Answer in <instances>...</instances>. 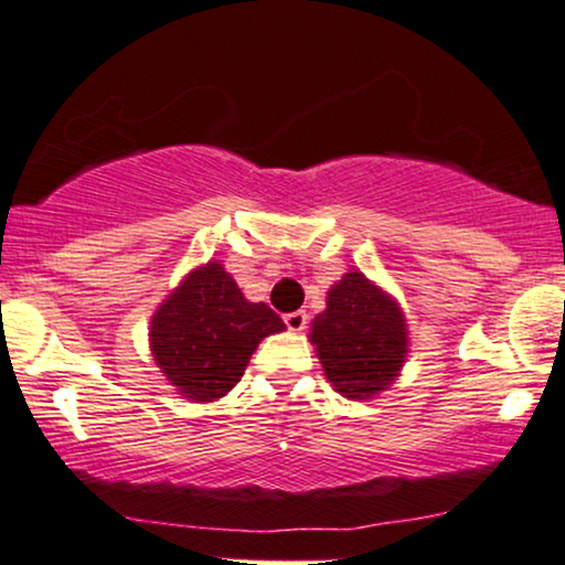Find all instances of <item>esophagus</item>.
<instances>
[{
	"mask_svg": "<svg viewBox=\"0 0 565 565\" xmlns=\"http://www.w3.org/2000/svg\"><path fill=\"white\" fill-rule=\"evenodd\" d=\"M284 323H287L289 331H302L305 326H308V312L305 310L287 312V316H284Z\"/></svg>",
	"mask_w": 565,
	"mask_h": 565,
	"instance_id": "1",
	"label": "esophagus"
}]
</instances>
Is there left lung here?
<instances>
[{
    "mask_svg": "<svg viewBox=\"0 0 565 565\" xmlns=\"http://www.w3.org/2000/svg\"><path fill=\"white\" fill-rule=\"evenodd\" d=\"M326 379L348 399H371L403 371L407 323L394 297L360 270L329 289L326 310L310 323Z\"/></svg>",
    "mask_w": 565,
    "mask_h": 565,
    "instance_id": "1",
    "label": "left lung"
}]
</instances>
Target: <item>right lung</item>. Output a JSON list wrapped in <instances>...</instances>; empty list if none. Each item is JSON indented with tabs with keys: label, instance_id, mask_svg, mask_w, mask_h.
<instances>
[{
	"label": "right lung",
	"instance_id": "add662e5",
	"mask_svg": "<svg viewBox=\"0 0 565 565\" xmlns=\"http://www.w3.org/2000/svg\"><path fill=\"white\" fill-rule=\"evenodd\" d=\"M265 302L244 300L221 263L194 268L160 305L149 348L166 379L194 403H213L234 390L265 337L284 331Z\"/></svg>",
	"mask_w": 565,
	"mask_h": 565
}]
</instances>
